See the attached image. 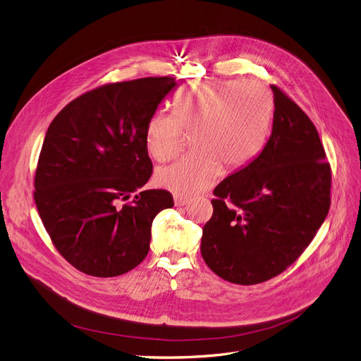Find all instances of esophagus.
Wrapping results in <instances>:
<instances>
[{"mask_svg": "<svg viewBox=\"0 0 361 361\" xmlns=\"http://www.w3.org/2000/svg\"><path fill=\"white\" fill-rule=\"evenodd\" d=\"M186 204H189V198L179 197V195L175 197V205H176V207H183V205H186Z\"/></svg>", "mask_w": 361, "mask_h": 361, "instance_id": "obj_1", "label": "esophagus"}]
</instances>
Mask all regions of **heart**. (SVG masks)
Here are the masks:
<instances>
[{
    "label": "heart",
    "mask_w": 361,
    "mask_h": 361,
    "mask_svg": "<svg viewBox=\"0 0 361 361\" xmlns=\"http://www.w3.org/2000/svg\"><path fill=\"white\" fill-rule=\"evenodd\" d=\"M175 114L154 112L145 125V147L153 159H173L183 131L194 133L192 156L160 167L157 186L176 195L204 192L221 173L235 172L258 156L271 121V99L258 82L201 81L176 97Z\"/></svg>",
    "instance_id": "b5f03b06"
}]
</instances>
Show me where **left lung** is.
Returning <instances> with one entry per match:
<instances>
[{
    "label": "left lung",
    "mask_w": 361,
    "mask_h": 361,
    "mask_svg": "<svg viewBox=\"0 0 361 361\" xmlns=\"http://www.w3.org/2000/svg\"><path fill=\"white\" fill-rule=\"evenodd\" d=\"M271 135L247 166L214 189L201 255L226 281L252 286L281 274L309 246L331 205V167L309 116L279 87Z\"/></svg>",
    "instance_id": "8db88e82"
}]
</instances>
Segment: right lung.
<instances>
[{
	"mask_svg": "<svg viewBox=\"0 0 361 361\" xmlns=\"http://www.w3.org/2000/svg\"><path fill=\"white\" fill-rule=\"evenodd\" d=\"M175 87L171 77L106 84L51 122L35 202L55 247L78 271L106 279L135 268L150 249L154 217L173 207L167 190L140 189L153 172L145 125Z\"/></svg>",
	"mask_w": 361,
	"mask_h": 361,
	"instance_id": "add662e5",
	"label": "right lung"
}]
</instances>
